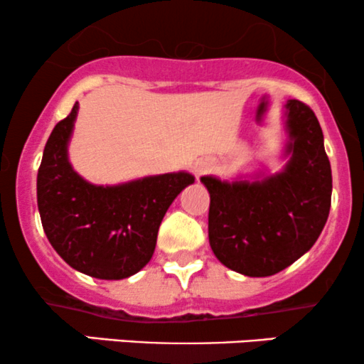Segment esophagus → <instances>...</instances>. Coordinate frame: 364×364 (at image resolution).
Here are the masks:
<instances>
[{
	"label": "esophagus",
	"mask_w": 364,
	"mask_h": 364,
	"mask_svg": "<svg viewBox=\"0 0 364 364\" xmlns=\"http://www.w3.org/2000/svg\"><path fill=\"white\" fill-rule=\"evenodd\" d=\"M212 169V162L210 161H198L196 162V173L198 174H203V173H208V171Z\"/></svg>",
	"instance_id": "1"
}]
</instances>
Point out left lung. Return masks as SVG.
<instances>
[{
    "instance_id": "1",
    "label": "left lung",
    "mask_w": 364,
    "mask_h": 364,
    "mask_svg": "<svg viewBox=\"0 0 364 364\" xmlns=\"http://www.w3.org/2000/svg\"><path fill=\"white\" fill-rule=\"evenodd\" d=\"M291 156L282 173L255 181L203 176L210 193L208 241L223 265L248 277L274 275L318 240L330 212L332 171L315 112L286 104Z\"/></svg>"
}]
</instances>
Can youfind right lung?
<instances>
[{"instance_id":"right-lung-1","label":"right lung","mask_w":364,"mask_h":364,"mask_svg":"<svg viewBox=\"0 0 364 364\" xmlns=\"http://www.w3.org/2000/svg\"><path fill=\"white\" fill-rule=\"evenodd\" d=\"M78 102L49 135L37 173L41 223L56 253L78 272L118 281L147 265L159 225L173 200L195 181L190 173L147 176L95 186L68 161Z\"/></svg>"}]
</instances>
